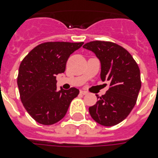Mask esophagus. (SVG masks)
Masks as SVG:
<instances>
[{"mask_svg":"<svg viewBox=\"0 0 158 158\" xmlns=\"http://www.w3.org/2000/svg\"><path fill=\"white\" fill-rule=\"evenodd\" d=\"M80 94H81L82 95H87V94H88V92L84 91V90H81V91H80Z\"/></svg>","mask_w":158,"mask_h":158,"instance_id":"obj_1","label":"esophagus"}]
</instances>
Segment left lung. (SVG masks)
Instances as JSON below:
<instances>
[{
	"instance_id": "obj_1",
	"label": "left lung",
	"mask_w": 158,
	"mask_h": 158,
	"mask_svg": "<svg viewBox=\"0 0 158 158\" xmlns=\"http://www.w3.org/2000/svg\"><path fill=\"white\" fill-rule=\"evenodd\" d=\"M101 62V79L110 88L89 108L92 118L104 126H113L127 117L136 104L141 88L140 70L130 53L111 42L93 41L83 46Z\"/></svg>"
}]
</instances>
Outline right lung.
Instances as JSON below:
<instances>
[{
	"label": "right lung",
	"mask_w": 158,
	"mask_h": 158,
	"mask_svg": "<svg viewBox=\"0 0 158 158\" xmlns=\"http://www.w3.org/2000/svg\"><path fill=\"white\" fill-rule=\"evenodd\" d=\"M84 43L48 42L29 52L21 61L17 84L23 106L33 120L45 125L58 122L79 94V89H56V74L64 73L69 56Z\"/></svg>",
	"instance_id": "obj_1"
}]
</instances>
